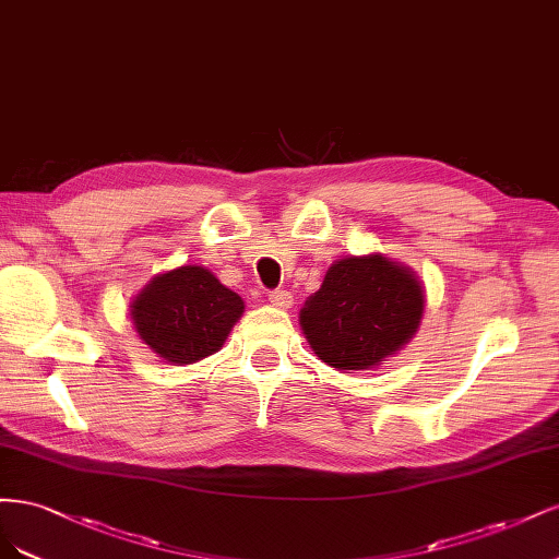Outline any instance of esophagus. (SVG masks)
Wrapping results in <instances>:
<instances>
[{"label": "esophagus", "mask_w": 559, "mask_h": 559, "mask_svg": "<svg viewBox=\"0 0 559 559\" xmlns=\"http://www.w3.org/2000/svg\"><path fill=\"white\" fill-rule=\"evenodd\" d=\"M266 297L274 306H278V309H290L293 306V295L287 290H272Z\"/></svg>", "instance_id": "1"}]
</instances>
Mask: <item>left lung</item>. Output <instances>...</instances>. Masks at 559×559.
<instances>
[{"label": "left lung", "instance_id": "8db88e82", "mask_svg": "<svg viewBox=\"0 0 559 559\" xmlns=\"http://www.w3.org/2000/svg\"><path fill=\"white\" fill-rule=\"evenodd\" d=\"M425 290L408 266L381 253L334 262L306 299L299 325L316 355L338 371L385 362L418 332Z\"/></svg>", "mask_w": 559, "mask_h": 559}]
</instances>
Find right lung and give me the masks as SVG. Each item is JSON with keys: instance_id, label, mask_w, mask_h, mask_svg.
Returning <instances> with one entry per match:
<instances>
[{"instance_id": "right-lung-1", "label": "right lung", "mask_w": 559, "mask_h": 559, "mask_svg": "<svg viewBox=\"0 0 559 559\" xmlns=\"http://www.w3.org/2000/svg\"><path fill=\"white\" fill-rule=\"evenodd\" d=\"M130 313L143 344L183 367L223 348L243 313V299L206 266L186 264L157 274L134 297Z\"/></svg>"}]
</instances>
